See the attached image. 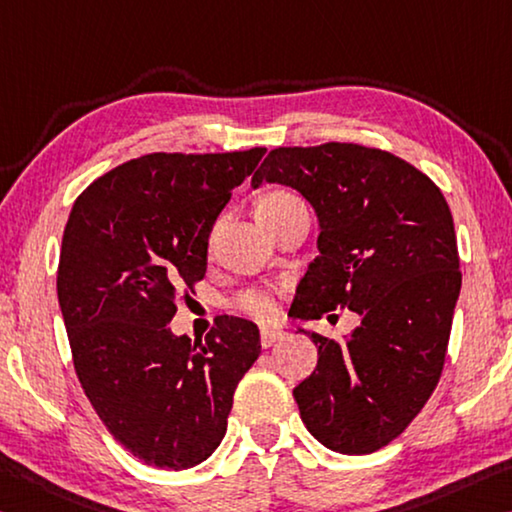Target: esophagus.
Masks as SVG:
<instances>
[{
  "instance_id": "obj_1",
  "label": "esophagus",
  "mask_w": 512,
  "mask_h": 512,
  "mask_svg": "<svg viewBox=\"0 0 512 512\" xmlns=\"http://www.w3.org/2000/svg\"><path fill=\"white\" fill-rule=\"evenodd\" d=\"M282 337H285V332H282L280 328H262V346L264 348H269L275 342H280Z\"/></svg>"
}]
</instances>
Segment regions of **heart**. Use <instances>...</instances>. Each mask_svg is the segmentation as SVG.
Segmentation results:
<instances>
[{
	"instance_id": "heart-1",
	"label": "heart",
	"mask_w": 512,
	"mask_h": 512,
	"mask_svg": "<svg viewBox=\"0 0 512 512\" xmlns=\"http://www.w3.org/2000/svg\"><path fill=\"white\" fill-rule=\"evenodd\" d=\"M291 202H298V198L291 196V193L285 191H271L257 202V214H269V212H278V209L291 205ZM234 307L239 312L253 316L257 321H271L278 316V305H275V298L269 294V291L262 289H248L234 300Z\"/></svg>"
}]
</instances>
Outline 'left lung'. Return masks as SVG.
<instances>
[{"label": "left lung", "mask_w": 512, "mask_h": 512, "mask_svg": "<svg viewBox=\"0 0 512 512\" xmlns=\"http://www.w3.org/2000/svg\"><path fill=\"white\" fill-rule=\"evenodd\" d=\"M262 182L296 189L319 218V257L289 316L360 314L346 344L300 330L319 348L294 389L300 419L332 451L383 449L442 376L462 282L451 209L408 161L355 143L275 148L253 175L255 189Z\"/></svg>", "instance_id": "left-lung-1"}]
</instances>
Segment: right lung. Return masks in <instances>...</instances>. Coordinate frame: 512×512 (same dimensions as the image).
<instances>
[{
    "label": "right lung",
    "instance_id": "right-lung-1",
    "mask_svg": "<svg viewBox=\"0 0 512 512\" xmlns=\"http://www.w3.org/2000/svg\"><path fill=\"white\" fill-rule=\"evenodd\" d=\"M264 152L145 154L72 205L56 275L72 362L97 417L145 465L177 472L212 456L262 351L239 316H218L196 344L168 323L180 291L205 278L209 232Z\"/></svg>",
    "mask_w": 512,
    "mask_h": 512
}]
</instances>
